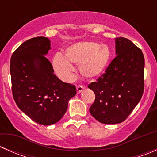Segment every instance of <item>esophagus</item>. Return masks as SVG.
Instances as JSON below:
<instances>
[{"mask_svg":"<svg viewBox=\"0 0 157 157\" xmlns=\"http://www.w3.org/2000/svg\"><path fill=\"white\" fill-rule=\"evenodd\" d=\"M84 89H85V87L83 86H82V85H78V86H77V93H80L83 90H84Z\"/></svg>","mask_w":157,"mask_h":157,"instance_id":"34e87169","label":"esophagus"}]
</instances>
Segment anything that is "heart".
I'll use <instances>...</instances> for the list:
<instances>
[{"mask_svg": "<svg viewBox=\"0 0 157 157\" xmlns=\"http://www.w3.org/2000/svg\"><path fill=\"white\" fill-rule=\"evenodd\" d=\"M111 50L107 45L96 42H77L68 47L64 56L57 53L52 60V66L56 74L64 80L72 77L74 68L79 66L80 74L87 78H93L102 74L108 66Z\"/></svg>", "mask_w": 157, "mask_h": 157, "instance_id": "obj_1", "label": "heart"}]
</instances>
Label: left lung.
Listing matches in <instances>:
<instances>
[{
    "mask_svg": "<svg viewBox=\"0 0 157 157\" xmlns=\"http://www.w3.org/2000/svg\"><path fill=\"white\" fill-rule=\"evenodd\" d=\"M116 57L96 82L88 88L95 93L90 112L99 122L124 121L140 102L144 89V57L131 41L115 38Z\"/></svg>",
    "mask_w": 157,
    "mask_h": 157,
    "instance_id": "left-lung-1",
    "label": "left lung"
}]
</instances>
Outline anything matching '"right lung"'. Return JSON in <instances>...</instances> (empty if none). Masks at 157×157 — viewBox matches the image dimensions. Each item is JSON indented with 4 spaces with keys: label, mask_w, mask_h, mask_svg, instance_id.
<instances>
[{
    "label": "right lung",
    "mask_w": 157,
    "mask_h": 157,
    "mask_svg": "<svg viewBox=\"0 0 157 157\" xmlns=\"http://www.w3.org/2000/svg\"><path fill=\"white\" fill-rule=\"evenodd\" d=\"M48 38H33L20 45L10 59L12 93L19 109L42 125L58 122L68 101L77 93L74 85L64 83L54 74L45 55L51 48Z\"/></svg>",
    "instance_id": "add662e5"
}]
</instances>
